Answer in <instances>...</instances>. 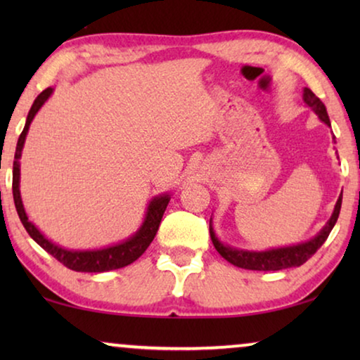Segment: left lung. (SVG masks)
Instances as JSON below:
<instances>
[{"label":"left lung","mask_w":360,"mask_h":360,"mask_svg":"<svg viewBox=\"0 0 360 360\" xmlns=\"http://www.w3.org/2000/svg\"><path fill=\"white\" fill-rule=\"evenodd\" d=\"M303 101L308 108H311L314 115H316L324 124L331 127V121H329L326 106L323 105V101L319 100V98L314 95L309 88H304L303 90ZM341 203H342V193L339 195L331 218H329L328 223L323 226V229L319 231L314 238L300 244L285 245V248H275V249H267V250H245V249L231 248V245L223 244L218 239V236H216L214 228H213V219H210V236H211V240H213L214 249L221 254V257H224L229 264L236 265V267L248 269V270H264V272H267V270L300 267V265L307 262V260L311 257L319 248H321L324 240L328 239L329 233H331L334 224H336V221L339 218Z\"/></svg>","instance_id":"1"}]
</instances>
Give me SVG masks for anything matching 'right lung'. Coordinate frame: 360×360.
Returning <instances> with one entry per match:
<instances>
[{
  "instance_id": "right-lung-1",
  "label": "right lung",
  "mask_w": 360,
  "mask_h": 360,
  "mask_svg": "<svg viewBox=\"0 0 360 360\" xmlns=\"http://www.w3.org/2000/svg\"><path fill=\"white\" fill-rule=\"evenodd\" d=\"M53 93V88H47L34 100L31 110H29L26 124L18 139L16 146V154H14L13 162V198L14 205H16V211L19 214V219L29 236L41 245L44 250H47L49 254L53 255L58 262L65 265V267L75 270V272H108V270H116L121 267H126L141 257L146 252V249L149 248L152 240H154L157 231H159V224L162 221V216L165 213L167 205L170 201V195L164 193L159 196H154L149 201L147 206L144 221H142L141 228L136 231L131 238H127L121 243L108 245V248L101 249H86V250H75V249H65L60 245L52 243L51 239H47L41 231L36 228V224L32 221H29L26 210H24L22 200H21V190H19V181H21V164L19 159L22 155V147L26 142V136L29 131V126L34 120V116L37 115V111L41 110L44 103L49 100Z\"/></svg>"
}]
</instances>
